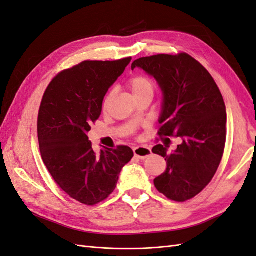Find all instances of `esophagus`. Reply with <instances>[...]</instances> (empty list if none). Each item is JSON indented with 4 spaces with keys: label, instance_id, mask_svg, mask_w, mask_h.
<instances>
[{
    "label": "esophagus",
    "instance_id": "1",
    "mask_svg": "<svg viewBox=\"0 0 256 256\" xmlns=\"http://www.w3.org/2000/svg\"><path fill=\"white\" fill-rule=\"evenodd\" d=\"M133 152L135 156H137V158L140 160H145L150 154H152V149L148 147H136L133 149Z\"/></svg>",
    "mask_w": 256,
    "mask_h": 256
}]
</instances>
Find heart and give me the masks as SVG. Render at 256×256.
Returning <instances> with one entry per match:
<instances>
[{
	"mask_svg": "<svg viewBox=\"0 0 256 256\" xmlns=\"http://www.w3.org/2000/svg\"><path fill=\"white\" fill-rule=\"evenodd\" d=\"M130 88L132 90L133 96L136 98L140 95H144L146 93H154V82L150 80L149 78L145 76H135L132 78H130ZM110 94L104 98V100L102 102V109H106L108 106V102L110 100Z\"/></svg>",
	"mask_w": 256,
	"mask_h": 256,
	"instance_id": "1",
	"label": "heart"
}]
</instances>
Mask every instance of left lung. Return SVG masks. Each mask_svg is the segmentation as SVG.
<instances>
[{"label": "left lung", "instance_id": "1", "mask_svg": "<svg viewBox=\"0 0 256 256\" xmlns=\"http://www.w3.org/2000/svg\"><path fill=\"white\" fill-rule=\"evenodd\" d=\"M152 76L163 92L160 137H180L172 154L156 145L152 152L166 161L154 182L168 199L184 202L204 189L220 166L226 142V107L214 78L186 53L159 54L134 60ZM170 142V140H168Z\"/></svg>", "mask_w": 256, "mask_h": 256}]
</instances>
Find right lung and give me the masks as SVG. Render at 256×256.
<instances>
[{
  "mask_svg": "<svg viewBox=\"0 0 256 256\" xmlns=\"http://www.w3.org/2000/svg\"><path fill=\"white\" fill-rule=\"evenodd\" d=\"M130 60L82 62L60 72L42 98L38 138L43 162L62 190L85 206H95L114 192L122 168L134 156L123 145L96 154L88 137L108 88Z\"/></svg>",
  "mask_w": 256,
  "mask_h": 256,
  "instance_id": "right-lung-1",
  "label": "right lung"
}]
</instances>
